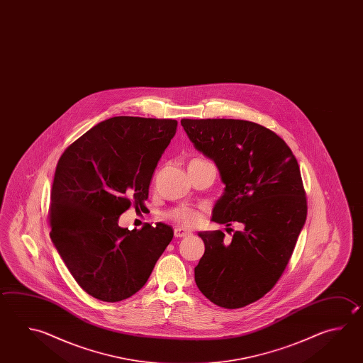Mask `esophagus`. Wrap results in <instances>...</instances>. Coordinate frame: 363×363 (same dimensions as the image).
<instances>
[{
    "label": "esophagus",
    "mask_w": 363,
    "mask_h": 363,
    "mask_svg": "<svg viewBox=\"0 0 363 363\" xmlns=\"http://www.w3.org/2000/svg\"><path fill=\"white\" fill-rule=\"evenodd\" d=\"M190 235H191V231L185 230V228H182V227H176V228H174V236H176L177 239L187 238V236H190Z\"/></svg>",
    "instance_id": "obj_1"
}]
</instances>
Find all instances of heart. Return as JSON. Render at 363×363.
Returning <instances> with one entry per match:
<instances>
[{
  "label": "heart",
  "instance_id": "b5f03b06",
  "mask_svg": "<svg viewBox=\"0 0 363 363\" xmlns=\"http://www.w3.org/2000/svg\"><path fill=\"white\" fill-rule=\"evenodd\" d=\"M195 160H200V159H195ZM168 217L182 226H194L199 222L198 211H195L192 208H178V209L172 211L168 214Z\"/></svg>",
  "mask_w": 363,
  "mask_h": 363
}]
</instances>
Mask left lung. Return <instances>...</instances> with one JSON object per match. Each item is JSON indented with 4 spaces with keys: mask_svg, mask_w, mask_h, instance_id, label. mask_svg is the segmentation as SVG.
Listing matches in <instances>:
<instances>
[{
    "mask_svg": "<svg viewBox=\"0 0 363 363\" xmlns=\"http://www.w3.org/2000/svg\"><path fill=\"white\" fill-rule=\"evenodd\" d=\"M195 149L212 159L225 184L213 222L242 230L199 236L206 252L195 267L199 290L219 307L258 301L274 286L307 218V199L293 151L274 132L239 119H182Z\"/></svg>",
    "mask_w": 363,
    "mask_h": 363,
    "instance_id": "obj_1",
    "label": "left lung"
}]
</instances>
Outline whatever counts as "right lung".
Segmentation results:
<instances>
[{
    "mask_svg": "<svg viewBox=\"0 0 363 363\" xmlns=\"http://www.w3.org/2000/svg\"><path fill=\"white\" fill-rule=\"evenodd\" d=\"M177 121L114 116L64 151L51 190L50 238L87 294L121 301L144 286L171 242L164 223L132 230L118 219L144 204Z\"/></svg>",
    "mask_w": 363,
    "mask_h": 363,
    "instance_id": "obj_1",
    "label": "right lung"
}]
</instances>
